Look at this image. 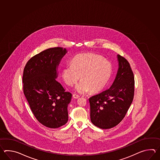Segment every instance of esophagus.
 <instances>
[{
	"label": "esophagus",
	"mask_w": 160,
	"mask_h": 160,
	"mask_svg": "<svg viewBox=\"0 0 160 160\" xmlns=\"http://www.w3.org/2000/svg\"><path fill=\"white\" fill-rule=\"evenodd\" d=\"M72 96H73V97H74L75 99H78L80 97V96H79V95H77V94H74Z\"/></svg>",
	"instance_id": "esophagus-1"
}]
</instances>
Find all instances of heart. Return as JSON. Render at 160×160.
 <instances>
[{"mask_svg":"<svg viewBox=\"0 0 160 160\" xmlns=\"http://www.w3.org/2000/svg\"><path fill=\"white\" fill-rule=\"evenodd\" d=\"M112 72L111 63L100 55L87 53L77 55L72 58L71 64L62 69V76L67 85L75 86V91L84 94L101 91L109 81Z\"/></svg>","mask_w":160,"mask_h":160,"instance_id":"obj_1","label":"heart"}]
</instances>
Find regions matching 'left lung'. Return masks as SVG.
<instances>
[{
    "label": "left lung",
    "instance_id": "left-lung-1",
    "mask_svg": "<svg viewBox=\"0 0 160 160\" xmlns=\"http://www.w3.org/2000/svg\"><path fill=\"white\" fill-rule=\"evenodd\" d=\"M118 69L111 87L89 98L90 119L103 129L112 128L125 117L133 101L134 77L129 62L117 55Z\"/></svg>",
    "mask_w": 160,
    "mask_h": 160
}]
</instances>
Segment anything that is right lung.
Segmentation results:
<instances>
[{"label":"right lung","mask_w":160,"mask_h":160,"mask_svg":"<svg viewBox=\"0 0 160 160\" xmlns=\"http://www.w3.org/2000/svg\"><path fill=\"white\" fill-rule=\"evenodd\" d=\"M67 53L64 48H50L34 55L25 66L23 92L34 116L43 125L58 128L68 121L72 94L56 81L58 66Z\"/></svg>","instance_id":"1"}]
</instances>
